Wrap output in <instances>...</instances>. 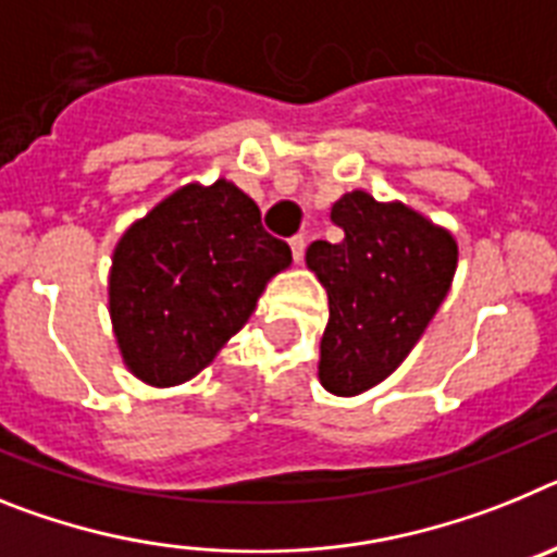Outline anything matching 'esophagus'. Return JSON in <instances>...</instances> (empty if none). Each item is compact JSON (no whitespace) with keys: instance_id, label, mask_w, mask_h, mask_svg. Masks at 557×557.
Returning a JSON list of instances; mask_svg holds the SVG:
<instances>
[{"instance_id":"1","label":"esophagus","mask_w":557,"mask_h":557,"mask_svg":"<svg viewBox=\"0 0 557 557\" xmlns=\"http://www.w3.org/2000/svg\"><path fill=\"white\" fill-rule=\"evenodd\" d=\"M288 246H292L294 263H299V260H302V255H306V238H302V235H294V238L288 240Z\"/></svg>"}]
</instances>
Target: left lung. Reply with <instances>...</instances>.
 <instances>
[{"instance_id":"left-lung-1","label":"left lung","mask_w":557,"mask_h":557,"mask_svg":"<svg viewBox=\"0 0 557 557\" xmlns=\"http://www.w3.org/2000/svg\"><path fill=\"white\" fill-rule=\"evenodd\" d=\"M331 221L345 238L313 240L306 251L331 311L319 381L352 398L393 375L418 345L451 288L457 240L412 207L384 205L364 190L338 198Z\"/></svg>"}]
</instances>
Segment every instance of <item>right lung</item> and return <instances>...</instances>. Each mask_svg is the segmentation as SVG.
Listing matches in <instances>:
<instances>
[{
	"mask_svg": "<svg viewBox=\"0 0 557 557\" xmlns=\"http://www.w3.org/2000/svg\"><path fill=\"white\" fill-rule=\"evenodd\" d=\"M288 263V244L232 182L178 187L114 246L109 313L125 367L151 386L190 381Z\"/></svg>",
	"mask_w": 557,
	"mask_h": 557,
	"instance_id": "add662e5",
	"label": "right lung"
}]
</instances>
